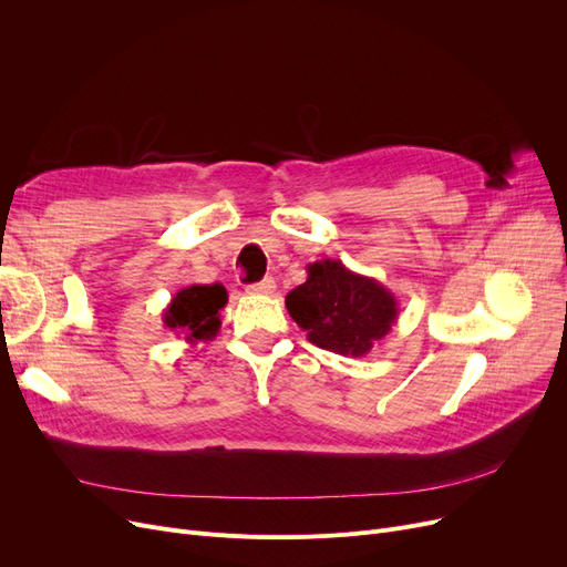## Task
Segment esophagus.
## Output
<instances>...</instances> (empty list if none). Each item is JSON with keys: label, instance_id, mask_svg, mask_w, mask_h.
<instances>
[{"label": "esophagus", "instance_id": "esophagus-1", "mask_svg": "<svg viewBox=\"0 0 567 567\" xmlns=\"http://www.w3.org/2000/svg\"><path fill=\"white\" fill-rule=\"evenodd\" d=\"M250 293H264V296H271L276 291V280L274 278H264L261 282H255L248 287Z\"/></svg>", "mask_w": 567, "mask_h": 567}]
</instances>
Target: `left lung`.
Listing matches in <instances>:
<instances>
[{
  "mask_svg": "<svg viewBox=\"0 0 567 567\" xmlns=\"http://www.w3.org/2000/svg\"><path fill=\"white\" fill-rule=\"evenodd\" d=\"M285 306L312 344L353 359L389 336L400 312L393 291L331 257L308 264V280L287 293Z\"/></svg>",
  "mask_w": 567,
  "mask_h": 567,
  "instance_id": "1",
  "label": "left lung"
}]
</instances>
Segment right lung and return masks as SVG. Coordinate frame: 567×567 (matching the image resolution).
<instances>
[{"label": "right lung", "instance_id": "add662e5", "mask_svg": "<svg viewBox=\"0 0 567 567\" xmlns=\"http://www.w3.org/2000/svg\"><path fill=\"white\" fill-rule=\"evenodd\" d=\"M227 306L223 285H190L178 289L163 310L165 329L186 338V342L214 340L220 331V310Z\"/></svg>", "mask_w": 567, "mask_h": 567}]
</instances>
